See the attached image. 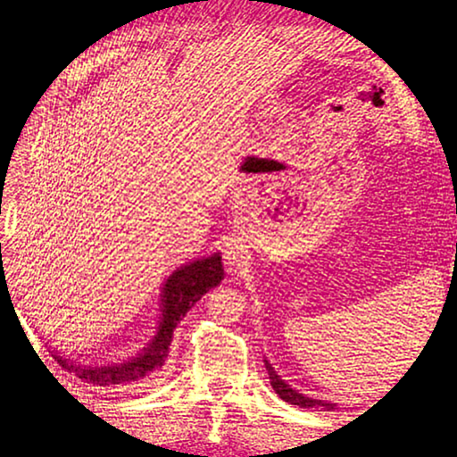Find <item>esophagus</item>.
<instances>
[{
    "mask_svg": "<svg viewBox=\"0 0 457 457\" xmlns=\"http://www.w3.org/2000/svg\"><path fill=\"white\" fill-rule=\"evenodd\" d=\"M244 249H241L239 244L231 241V244H226V249H223V259H226V265L229 269H239L241 263H244Z\"/></svg>",
    "mask_w": 457,
    "mask_h": 457,
    "instance_id": "34e87169",
    "label": "esophagus"
}]
</instances>
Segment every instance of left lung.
Instances as JSON below:
<instances>
[{
	"mask_svg": "<svg viewBox=\"0 0 457 457\" xmlns=\"http://www.w3.org/2000/svg\"><path fill=\"white\" fill-rule=\"evenodd\" d=\"M265 367L269 371V381H270V386H273L275 393L280 396V399L290 403V404H296V406H303V409H334L332 403H324V401H316V399H308V396L300 395L296 391L290 389V386L280 378L275 371L273 367H270L267 361H265Z\"/></svg>",
	"mask_w": 457,
	"mask_h": 457,
	"instance_id": "left-lung-1",
	"label": "left lung"
}]
</instances>
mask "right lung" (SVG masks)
<instances>
[{
  "label": "right lung",
  "mask_w": 457,
  "mask_h": 457,
  "mask_svg": "<svg viewBox=\"0 0 457 457\" xmlns=\"http://www.w3.org/2000/svg\"><path fill=\"white\" fill-rule=\"evenodd\" d=\"M221 278L223 269L221 257L218 253L174 270L162 288V320L159 332L149 347L131 361L108 367H74L61 355H54V359L68 373H74L82 381L92 385L112 386L147 381L153 375L162 371L164 363H167L174 328L212 287H218L221 283Z\"/></svg>",
  "instance_id": "right-lung-1"
}]
</instances>
